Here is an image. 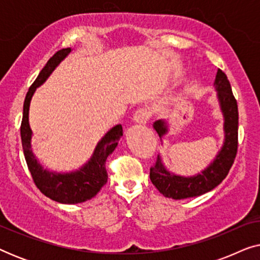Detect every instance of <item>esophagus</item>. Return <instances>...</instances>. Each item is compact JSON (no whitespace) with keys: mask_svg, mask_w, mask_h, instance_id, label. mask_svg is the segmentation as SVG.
I'll return each mask as SVG.
<instances>
[{"mask_svg":"<svg viewBox=\"0 0 260 260\" xmlns=\"http://www.w3.org/2000/svg\"><path fill=\"white\" fill-rule=\"evenodd\" d=\"M151 113L147 109H140L135 112L134 115V122L137 124H141V125H145L148 122V119L150 118Z\"/></svg>","mask_w":260,"mask_h":260,"instance_id":"1","label":"esophagus"}]
</instances>
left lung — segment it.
Wrapping results in <instances>:
<instances>
[{
    "instance_id": "8db88e82",
    "label": "left lung",
    "mask_w": 260,
    "mask_h": 260,
    "mask_svg": "<svg viewBox=\"0 0 260 260\" xmlns=\"http://www.w3.org/2000/svg\"><path fill=\"white\" fill-rule=\"evenodd\" d=\"M213 86L216 92L220 111L223 118V142L213 161L200 173L190 176L175 174L167 168L163 157L158 154L156 165L150 169V180L161 194L174 200L195 198L202 195L222 182L232 167L238 149V105L232 93L230 81L221 70H218ZM159 138L169 133V123L159 119L152 124Z\"/></svg>"
}]
</instances>
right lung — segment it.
Returning <instances> with one entry per match:
<instances>
[{"label": "right lung", "mask_w": 260, "mask_h": 260, "mask_svg": "<svg viewBox=\"0 0 260 260\" xmlns=\"http://www.w3.org/2000/svg\"><path fill=\"white\" fill-rule=\"evenodd\" d=\"M71 52H72V48H63L56 52L48 60V62L41 70L33 85L28 90L23 103L21 141H22V149L28 169L41 193L60 204L74 205L91 200L108 182L105 161L108 156L112 154L120 137L123 136V129L120 124L111 127L95 145L88 161L84 163L80 168L72 172H54V170L44 168V166L39 162L31 149L33 131L29 125V106L31 98L37 88L48 79L53 71Z\"/></svg>", "instance_id": "obj_1"}]
</instances>
